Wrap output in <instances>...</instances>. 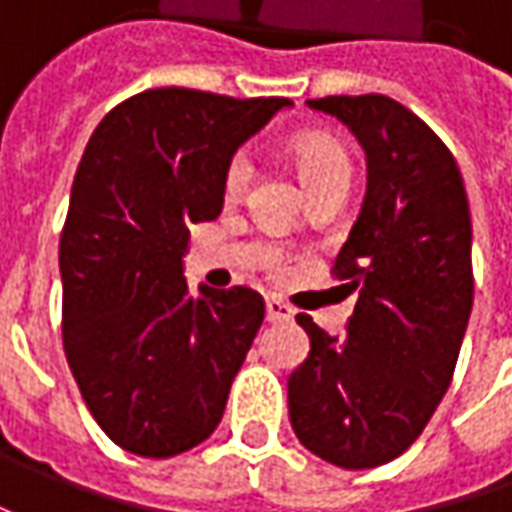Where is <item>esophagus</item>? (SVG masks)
Returning <instances> with one entry per match:
<instances>
[{
  "label": "esophagus",
  "mask_w": 512,
  "mask_h": 512,
  "mask_svg": "<svg viewBox=\"0 0 512 512\" xmlns=\"http://www.w3.org/2000/svg\"><path fill=\"white\" fill-rule=\"evenodd\" d=\"M265 310H267V322H290L293 319V307H287L282 299H276V296H270L265 302Z\"/></svg>",
  "instance_id": "1"
}]
</instances>
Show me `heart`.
<instances>
[{"instance_id": "b5f03b06", "label": "heart", "mask_w": 512, "mask_h": 512, "mask_svg": "<svg viewBox=\"0 0 512 512\" xmlns=\"http://www.w3.org/2000/svg\"><path fill=\"white\" fill-rule=\"evenodd\" d=\"M296 156V170H299V179L302 185L310 190L316 187L330 185V182H350V159L336 142L322 139V136H305L296 142L293 148ZM253 176V159L250 153L242 150L230 159L225 173V187L227 193H239L247 185V179Z\"/></svg>"}]
</instances>
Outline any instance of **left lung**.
<instances>
[{"mask_svg": "<svg viewBox=\"0 0 512 512\" xmlns=\"http://www.w3.org/2000/svg\"><path fill=\"white\" fill-rule=\"evenodd\" d=\"M367 156V193L333 276L359 293L347 336L307 313V359L287 379L293 433L319 459L364 470L402 456L450 387L473 310L470 207L453 153L382 93L310 99Z\"/></svg>", "mask_w": 512, "mask_h": 512, "instance_id": "8db88e82", "label": "left lung"}]
</instances>
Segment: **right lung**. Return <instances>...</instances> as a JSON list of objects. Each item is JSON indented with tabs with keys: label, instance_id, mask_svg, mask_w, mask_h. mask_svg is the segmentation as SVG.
<instances>
[{
	"label": "right lung",
	"instance_id": "right-lung-1",
	"mask_svg": "<svg viewBox=\"0 0 512 512\" xmlns=\"http://www.w3.org/2000/svg\"><path fill=\"white\" fill-rule=\"evenodd\" d=\"M290 99L156 88L116 105L79 162L62 242V342L110 442L145 459L202 444L256 339L250 287L187 290L190 225L225 205L233 153Z\"/></svg>",
	"mask_w": 512,
	"mask_h": 512
}]
</instances>
